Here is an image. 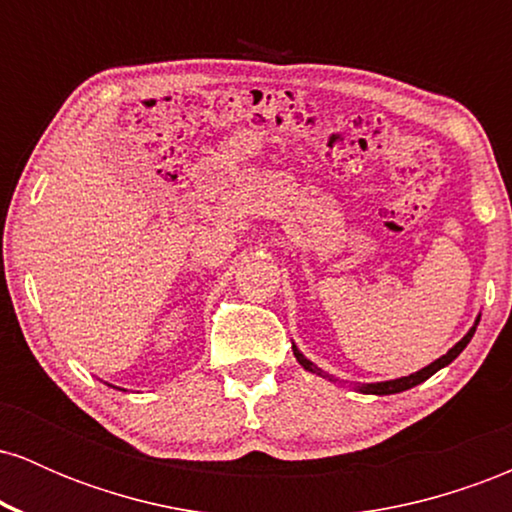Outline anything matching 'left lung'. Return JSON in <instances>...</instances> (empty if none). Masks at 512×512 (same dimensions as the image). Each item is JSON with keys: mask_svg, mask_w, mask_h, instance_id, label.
I'll list each match as a JSON object with an SVG mask.
<instances>
[{"mask_svg": "<svg viewBox=\"0 0 512 512\" xmlns=\"http://www.w3.org/2000/svg\"><path fill=\"white\" fill-rule=\"evenodd\" d=\"M477 325H479V320L474 322V327H472V330H469L467 334H464V337L460 339V342H457L455 346H452V349L448 351V354H445V356H440L438 361H433V363H431V366L421 368L419 373H411V375H407V378L387 380V383L361 385V392H366V395H395V392H404V390H409V387H416V385H419V383H424V380L431 378L433 373H438L440 368H445V366H448V363H452V361H455L457 356L462 354V349H464V346H467L469 342H472L474 332H477ZM293 354H296L298 363H301V366H303L305 370H310V373H317V375H322V370L317 368V366H313V363H310L308 358H305V356L301 354V351L296 349V346H293Z\"/></svg>", "mask_w": 512, "mask_h": 512, "instance_id": "8db88e82", "label": "left lung"}]
</instances>
